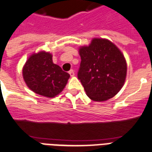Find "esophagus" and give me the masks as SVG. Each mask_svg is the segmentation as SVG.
Returning a JSON list of instances; mask_svg holds the SVG:
<instances>
[{
    "instance_id": "esophagus-1",
    "label": "esophagus",
    "mask_w": 152,
    "mask_h": 152,
    "mask_svg": "<svg viewBox=\"0 0 152 152\" xmlns=\"http://www.w3.org/2000/svg\"><path fill=\"white\" fill-rule=\"evenodd\" d=\"M69 74H70V75L71 76V77H74V76H75V71H74L73 70H70V71H69Z\"/></svg>"
}]
</instances>
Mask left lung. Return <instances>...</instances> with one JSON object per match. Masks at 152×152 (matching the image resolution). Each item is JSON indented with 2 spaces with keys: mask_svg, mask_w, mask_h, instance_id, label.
<instances>
[{
  "mask_svg": "<svg viewBox=\"0 0 152 152\" xmlns=\"http://www.w3.org/2000/svg\"><path fill=\"white\" fill-rule=\"evenodd\" d=\"M78 52L82 61L77 77L87 96L95 102L113 97L126 79L127 63L121 50L109 39L94 38Z\"/></svg>",
  "mask_w": 152,
  "mask_h": 152,
  "instance_id": "obj_1",
  "label": "left lung"
}]
</instances>
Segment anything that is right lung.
<instances>
[{"label": "right lung", "instance_id": "1", "mask_svg": "<svg viewBox=\"0 0 152 152\" xmlns=\"http://www.w3.org/2000/svg\"><path fill=\"white\" fill-rule=\"evenodd\" d=\"M26 85L34 93L47 97L59 94L70 75L53 63L52 55L45 50L33 53L26 61L22 70Z\"/></svg>", "mask_w": 152, "mask_h": 152}]
</instances>
